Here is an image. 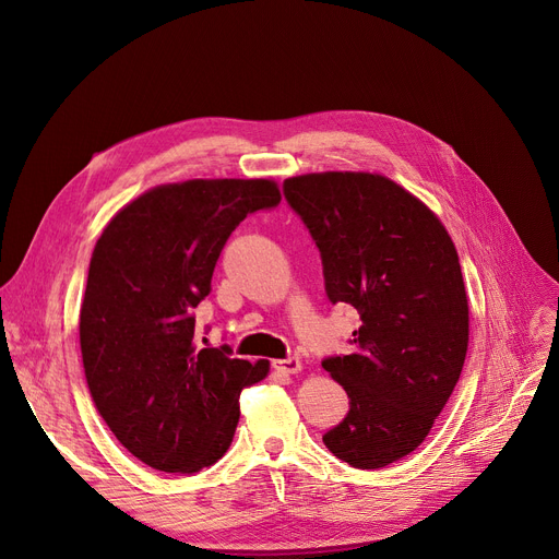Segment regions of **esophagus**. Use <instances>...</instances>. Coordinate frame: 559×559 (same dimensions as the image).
<instances>
[{
	"mask_svg": "<svg viewBox=\"0 0 559 559\" xmlns=\"http://www.w3.org/2000/svg\"><path fill=\"white\" fill-rule=\"evenodd\" d=\"M273 368L280 370V373H286V376H298V373H302V361H300L298 357L275 359V361H273Z\"/></svg>",
	"mask_w": 559,
	"mask_h": 559,
	"instance_id": "1",
	"label": "esophagus"
}]
</instances>
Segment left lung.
<instances>
[{
	"mask_svg": "<svg viewBox=\"0 0 559 559\" xmlns=\"http://www.w3.org/2000/svg\"><path fill=\"white\" fill-rule=\"evenodd\" d=\"M284 195L321 250L330 302L359 311L353 353L323 368L350 409L323 441L355 468L416 450L453 393L468 350V298L435 211L380 173H309Z\"/></svg>",
	"mask_w": 559,
	"mask_h": 559,
	"instance_id": "8db88e82",
	"label": "left lung"
}]
</instances>
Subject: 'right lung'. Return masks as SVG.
<instances>
[{
    "instance_id": "1",
    "label": "right lung",
    "mask_w": 559,
    "mask_h": 559,
    "mask_svg": "<svg viewBox=\"0 0 559 559\" xmlns=\"http://www.w3.org/2000/svg\"><path fill=\"white\" fill-rule=\"evenodd\" d=\"M282 200L275 179H186L127 202L97 238L79 311L93 403L131 455L166 473L218 462L241 391L271 364L200 348L195 307L229 234Z\"/></svg>"
}]
</instances>
